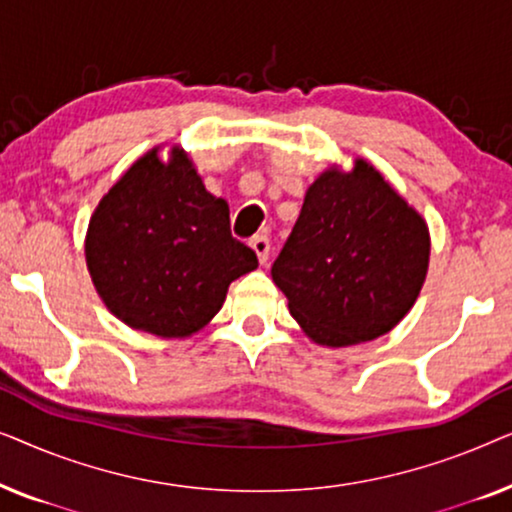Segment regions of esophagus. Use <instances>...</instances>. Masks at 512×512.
I'll use <instances>...</instances> for the list:
<instances>
[{"instance_id":"1","label":"esophagus","mask_w":512,"mask_h":512,"mask_svg":"<svg viewBox=\"0 0 512 512\" xmlns=\"http://www.w3.org/2000/svg\"><path fill=\"white\" fill-rule=\"evenodd\" d=\"M249 247L256 251L258 261H261L263 265L268 263V256H270V240H268V237H265V235H256V237H251Z\"/></svg>"}]
</instances>
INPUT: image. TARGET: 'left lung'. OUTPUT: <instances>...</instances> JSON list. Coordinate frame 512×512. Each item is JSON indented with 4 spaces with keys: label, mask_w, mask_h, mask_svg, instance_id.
<instances>
[{
    "label": "left lung",
    "mask_w": 512,
    "mask_h": 512,
    "mask_svg": "<svg viewBox=\"0 0 512 512\" xmlns=\"http://www.w3.org/2000/svg\"><path fill=\"white\" fill-rule=\"evenodd\" d=\"M429 226L368 160L328 167L307 188L303 209L272 265L291 317L324 347L389 333L422 291Z\"/></svg>",
    "instance_id": "left-lung-1"
}]
</instances>
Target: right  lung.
<instances>
[{
  "mask_svg": "<svg viewBox=\"0 0 512 512\" xmlns=\"http://www.w3.org/2000/svg\"><path fill=\"white\" fill-rule=\"evenodd\" d=\"M86 265L107 310L135 331L191 338L226 300L230 282L258 268L230 235V209L193 160L160 146L135 160L90 216Z\"/></svg>",
  "mask_w": 512,
  "mask_h": 512,
  "instance_id": "obj_1",
  "label": "right lung"
}]
</instances>
